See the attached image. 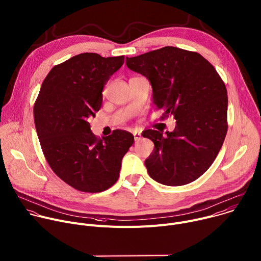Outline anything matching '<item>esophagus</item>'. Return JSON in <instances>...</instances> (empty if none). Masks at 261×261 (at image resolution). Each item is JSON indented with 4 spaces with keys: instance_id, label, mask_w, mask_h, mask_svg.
<instances>
[{
    "instance_id": "obj_1",
    "label": "esophagus",
    "mask_w": 261,
    "mask_h": 261,
    "mask_svg": "<svg viewBox=\"0 0 261 261\" xmlns=\"http://www.w3.org/2000/svg\"><path fill=\"white\" fill-rule=\"evenodd\" d=\"M134 138H135V141H139L141 140V134L140 133H134Z\"/></svg>"
}]
</instances>
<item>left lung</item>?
Segmentation results:
<instances>
[{
	"instance_id": "obj_1",
	"label": "left lung",
	"mask_w": 261,
	"mask_h": 261,
	"mask_svg": "<svg viewBox=\"0 0 261 261\" xmlns=\"http://www.w3.org/2000/svg\"><path fill=\"white\" fill-rule=\"evenodd\" d=\"M126 66L151 83L153 103L173 115V132L147 129L154 143L145 161L149 176L168 186L199 178L211 167L227 133V91L215 68L197 52L166 46L126 58Z\"/></svg>"
}]
</instances>
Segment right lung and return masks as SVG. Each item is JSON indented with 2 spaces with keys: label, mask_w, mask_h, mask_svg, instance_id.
Masks as SVG:
<instances>
[{
  "label": "right lung",
  "mask_w": 261,
  "mask_h": 261,
  "mask_svg": "<svg viewBox=\"0 0 261 261\" xmlns=\"http://www.w3.org/2000/svg\"><path fill=\"white\" fill-rule=\"evenodd\" d=\"M123 63V56H75L50 70L36 99L35 125L45 159L79 191L100 192L114 185L134 143V136L121 129L98 139L88 122L101 106L105 84Z\"/></svg>",
  "instance_id": "right-lung-1"
}]
</instances>
